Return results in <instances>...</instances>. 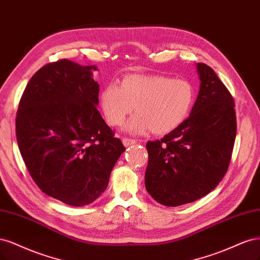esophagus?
<instances>
[{"instance_id": "esophagus-1", "label": "esophagus", "mask_w": 260, "mask_h": 260, "mask_svg": "<svg viewBox=\"0 0 260 260\" xmlns=\"http://www.w3.org/2000/svg\"><path fill=\"white\" fill-rule=\"evenodd\" d=\"M122 141H123V144H124V146L125 147H128V146H133V145H135L136 144V140L135 139H131V138H123L122 139Z\"/></svg>"}]
</instances>
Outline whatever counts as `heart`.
Instances as JSON below:
<instances>
[{"instance_id":"b5f03b06","label":"heart","mask_w":260,"mask_h":260,"mask_svg":"<svg viewBox=\"0 0 260 260\" xmlns=\"http://www.w3.org/2000/svg\"><path fill=\"white\" fill-rule=\"evenodd\" d=\"M194 102L196 88L189 81L164 75H128L121 86L108 85L100 95L102 109L112 126L122 125L135 106L137 114L126 125L133 134L173 132L187 120Z\"/></svg>"}]
</instances>
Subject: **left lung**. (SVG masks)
Returning <instances> with one entry per match:
<instances>
[{"label": "left lung", "instance_id": "1", "mask_svg": "<svg viewBox=\"0 0 260 260\" xmlns=\"http://www.w3.org/2000/svg\"><path fill=\"white\" fill-rule=\"evenodd\" d=\"M189 118L160 140L148 141L146 189L156 202L179 206L205 197L221 181L237 135L234 99L205 63Z\"/></svg>", "mask_w": 260, "mask_h": 260}]
</instances>
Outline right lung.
Returning a JSON list of instances; mask_svg holds the SVG:
<instances>
[{"mask_svg":"<svg viewBox=\"0 0 260 260\" xmlns=\"http://www.w3.org/2000/svg\"><path fill=\"white\" fill-rule=\"evenodd\" d=\"M95 66L47 63L24 88L16 116L22 160L45 194L71 206L94 202L125 151L97 110Z\"/></svg>","mask_w":260,"mask_h":260,"instance_id":"1","label":"right lung"}]
</instances>
